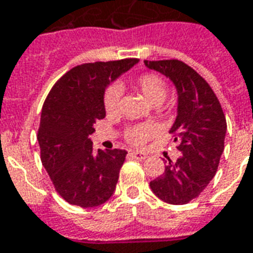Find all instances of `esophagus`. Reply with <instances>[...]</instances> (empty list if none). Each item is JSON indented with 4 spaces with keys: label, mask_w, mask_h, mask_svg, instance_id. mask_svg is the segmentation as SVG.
<instances>
[{
    "label": "esophagus",
    "mask_w": 253,
    "mask_h": 253,
    "mask_svg": "<svg viewBox=\"0 0 253 253\" xmlns=\"http://www.w3.org/2000/svg\"><path fill=\"white\" fill-rule=\"evenodd\" d=\"M130 156H131L132 159L138 160V161H143V160L148 157V154L143 153V152H131V153H130Z\"/></svg>",
    "instance_id": "34e87169"
}]
</instances>
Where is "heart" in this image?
Returning <instances> with one entry per match:
<instances>
[{"label": "heart", "mask_w": 253, "mask_h": 253, "mask_svg": "<svg viewBox=\"0 0 253 253\" xmlns=\"http://www.w3.org/2000/svg\"><path fill=\"white\" fill-rule=\"evenodd\" d=\"M134 86L139 90L145 99L150 104H161L167 97L168 88L163 78L156 73H143L134 80ZM119 100H121V88L118 85H111L105 89L103 104L108 115H114L119 110ZM156 134V128L152 125H137L128 127L125 134V138L128 143L134 146H141L148 142L150 138Z\"/></svg>", "instance_id": "heart-1"}]
</instances>
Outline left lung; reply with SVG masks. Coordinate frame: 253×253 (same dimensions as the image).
<instances>
[{
    "instance_id": "left-lung-1",
    "label": "left lung",
    "mask_w": 253,
    "mask_h": 253,
    "mask_svg": "<svg viewBox=\"0 0 253 253\" xmlns=\"http://www.w3.org/2000/svg\"><path fill=\"white\" fill-rule=\"evenodd\" d=\"M145 65L169 78L177 90V116L169 132L181 152L176 163L168 159L164 173L150 181V188L161 201L186 205L217 172L226 134L225 114L206 80L184 62L165 59Z\"/></svg>"
}]
</instances>
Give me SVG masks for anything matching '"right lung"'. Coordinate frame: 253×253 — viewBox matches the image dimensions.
<instances>
[{
  "label": "right lung",
  "mask_w": 253,
  "mask_h": 253,
  "mask_svg": "<svg viewBox=\"0 0 253 253\" xmlns=\"http://www.w3.org/2000/svg\"><path fill=\"white\" fill-rule=\"evenodd\" d=\"M138 59L84 63L52 86L42 108L38 141L41 160L55 190L70 205L96 207L116 188L126 150L94 152L89 135L105 116V88Z\"/></svg>",
  "instance_id": "obj_1"
}]
</instances>
